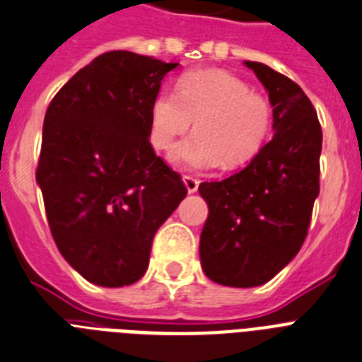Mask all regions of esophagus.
Here are the masks:
<instances>
[{"label": "esophagus", "mask_w": 362, "mask_h": 362, "mask_svg": "<svg viewBox=\"0 0 362 362\" xmlns=\"http://www.w3.org/2000/svg\"><path fill=\"white\" fill-rule=\"evenodd\" d=\"M183 183L185 187H187L188 194H194L199 187V181L196 177H192V175H183Z\"/></svg>", "instance_id": "34e87169"}]
</instances>
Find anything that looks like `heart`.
<instances>
[{
	"instance_id": "1",
	"label": "heart",
	"mask_w": 362,
	"mask_h": 362,
	"mask_svg": "<svg viewBox=\"0 0 362 362\" xmlns=\"http://www.w3.org/2000/svg\"><path fill=\"white\" fill-rule=\"evenodd\" d=\"M194 120L196 133L175 146L170 160L190 170H209L220 163L223 168H238L261 151L274 112L264 95L228 71L194 70L177 81L175 92L164 88L153 98L149 142L168 151Z\"/></svg>"
}]
</instances>
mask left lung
<instances>
[{"label":"left lung","mask_w":362,"mask_h":362,"mask_svg":"<svg viewBox=\"0 0 362 362\" xmlns=\"http://www.w3.org/2000/svg\"><path fill=\"white\" fill-rule=\"evenodd\" d=\"M274 107V139L246 168L199 185L209 205L199 237L205 276L218 285L259 286L300 252L320 192L322 127L294 81L262 62L244 61Z\"/></svg>","instance_id":"left-lung-1"}]
</instances>
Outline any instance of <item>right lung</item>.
<instances>
[{
	"mask_svg": "<svg viewBox=\"0 0 362 362\" xmlns=\"http://www.w3.org/2000/svg\"><path fill=\"white\" fill-rule=\"evenodd\" d=\"M177 62L109 52L81 68L44 118L37 183L61 255L86 281L133 285L157 229L187 196L149 144V109Z\"/></svg>",
	"mask_w": 362,
	"mask_h": 362,
	"instance_id": "add662e5",
	"label": "right lung"
}]
</instances>
